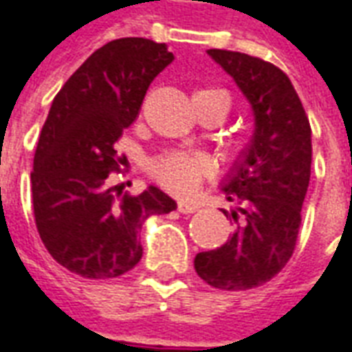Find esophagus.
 I'll return each instance as SVG.
<instances>
[{
    "label": "esophagus",
    "mask_w": 352,
    "mask_h": 352,
    "mask_svg": "<svg viewBox=\"0 0 352 352\" xmlns=\"http://www.w3.org/2000/svg\"><path fill=\"white\" fill-rule=\"evenodd\" d=\"M177 209H179V213H184V214H188V213H196L199 209L198 204H194V201H179L177 204Z\"/></svg>",
    "instance_id": "esophagus-1"
}]
</instances>
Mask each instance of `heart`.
Wrapping results in <instances>:
<instances>
[{"mask_svg":"<svg viewBox=\"0 0 352 352\" xmlns=\"http://www.w3.org/2000/svg\"><path fill=\"white\" fill-rule=\"evenodd\" d=\"M194 101H219L224 115L230 109V96L221 88H201L194 94ZM211 171V164L204 154L173 153L154 162L153 173L158 183L175 194H188Z\"/></svg>","mask_w":352,"mask_h":352,"instance_id":"obj_1","label":"heart"}]
</instances>
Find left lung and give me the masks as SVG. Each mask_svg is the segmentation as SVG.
I'll return each instance as SVG.
<instances>
[{
    "instance_id": "1",
    "label": "left lung",
    "mask_w": 352,
    "mask_h": 352,
    "mask_svg": "<svg viewBox=\"0 0 352 352\" xmlns=\"http://www.w3.org/2000/svg\"><path fill=\"white\" fill-rule=\"evenodd\" d=\"M207 54L247 98L254 130L221 183L226 199L237 204L230 211L236 230L219 249L198 252L194 267L211 287L247 290L273 279L294 252L311 177V126L279 67L243 52Z\"/></svg>"
}]
</instances>
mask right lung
<instances>
[{
	"mask_svg": "<svg viewBox=\"0 0 352 352\" xmlns=\"http://www.w3.org/2000/svg\"><path fill=\"white\" fill-rule=\"evenodd\" d=\"M173 62L166 43L124 37L87 58L56 94L35 151L32 198L50 256L87 279H113L143 256L139 230L177 209L158 186L118 198L107 177L154 77ZM116 188V186H115Z\"/></svg>",
	"mask_w": 352,
	"mask_h": 352,
	"instance_id": "1",
	"label": "right lung"
}]
</instances>
